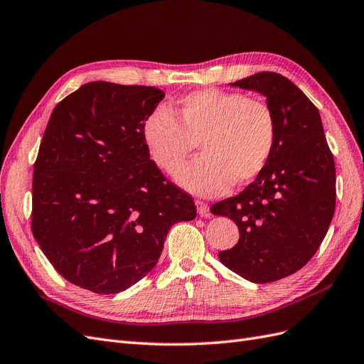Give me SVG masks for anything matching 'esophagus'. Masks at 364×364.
<instances>
[{
  "instance_id": "34e87169",
  "label": "esophagus",
  "mask_w": 364,
  "mask_h": 364,
  "mask_svg": "<svg viewBox=\"0 0 364 364\" xmlns=\"http://www.w3.org/2000/svg\"><path fill=\"white\" fill-rule=\"evenodd\" d=\"M196 206H197V213H199L200 217H208L209 215V206L205 202L196 200Z\"/></svg>"
}]
</instances>
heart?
I'll list each match as a JSON object with an SVG mask.
<instances>
[{
  "label": "heart",
  "mask_w": 364,
  "mask_h": 364,
  "mask_svg": "<svg viewBox=\"0 0 364 364\" xmlns=\"http://www.w3.org/2000/svg\"><path fill=\"white\" fill-rule=\"evenodd\" d=\"M176 119L159 106L142 124V141L151 162L173 174L196 144L202 156L176 174L183 190L213 197L230 185H245L259 176L277 146V117L269 105L246 94L215 87L194 91L176 105Z\"/></svg>",
  "instance_id": "obj_1"
}]
</instances>
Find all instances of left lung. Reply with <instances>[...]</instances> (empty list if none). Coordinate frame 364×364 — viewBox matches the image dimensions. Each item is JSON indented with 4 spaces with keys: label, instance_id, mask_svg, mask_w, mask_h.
I'll return each mask as SVG.
<instances>
[{
    "label": "left lung",
    "instance_id": "obj_1",
    "mask_svg": "<svg viewBox=\"0 0 364 364\" xmlns=\"http://www.w3.org/2000/svg\"><path fill=\"white\" fill-rule=\"evenodd\" d=\"M229 85L266 97L278 136L257 179L211 206L240 230L238 243L218 258L250 282H273L302 269L328 232L336 209L334 158L317 107L287 77L262 71Z\"/></svg>",
    "mask_w": 364,
    "mask_h": 364
}]
</instances>
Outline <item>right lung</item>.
<instances>
[{"label": "right lung", "mask_w": 364, "mask_h": 364, "mask_svg": "<svg viewBox=\"0 0 364 364\" xmlns=\"http://www.w3.org/2000/svg\"><path fill=\"white\" fill-rule=\"evenodd\" d=\"M164 97L151 86L90 82L50 117L33 173L31 230L77 287L127 290L156 266L168 229L197 214L142 141Z\"/></svg>", "instance_id": "add662e5"}]
</instances>
